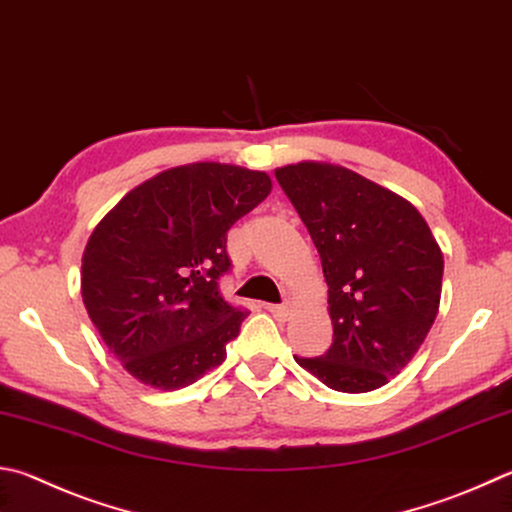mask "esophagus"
<instances>
[{
    "label": "esophagus",
    "mask_w": 512,
    "mask_h": 512,
    "mask_svg": "<svg viewBox=\"0 0 512 512\" xmlns=\"http://www.w3.org/2000/svg\"><path fill=\"white\" fill-rule=\"evenodd\" d=\"M266 309H268V313L273 315V318L286 320L288 313H291V304H288V302H284V304H266Z\"/></svg>",
    "instance_id": "34e87169"
}]
</instances>
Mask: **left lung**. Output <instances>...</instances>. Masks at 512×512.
I'll return each mask as SVG.
<instances>
[{"label":"left lung","mask_w":512,"mask_h":512,"mask_svg":"<svg viewBox=\"0 0 512 512\" xmlns=\"http://www.w3.org/2000/svg\"><path fill=\"white\" fill-rule=\"evenodd\" d=\"M286 197L318 248L329 286L333 342L295 358L336 392L389 383L414 358L441 302L443 255L410 201L347 167H277Z\"/></svg>","instance_id":"left-lung-1"}]
</instances>
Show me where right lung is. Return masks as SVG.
<instances>
[{
    "mask_svg": "<svg viewBox=\"0 0 512 512\" xmlns=\"http://www.w3.org/2000/svg\"><path fill=\"white\" fill-rule=\"evenodd\" d=\"M271 188L266 172L239 165L172 167L127 192L91 232L82 302L136 380L172 392L224 362L248 315L219 293L226 235Z\"/></svg>",
    "mask_w": 512,
    "mask_h": 512,
    "instance_id": "add662e5",
    "label": "right lung"
}]
</instances>
